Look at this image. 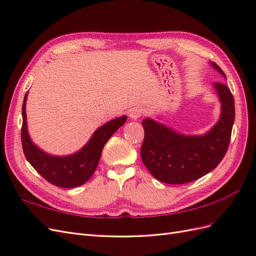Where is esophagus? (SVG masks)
<instances>
[{
	"instance_id": "1",
	"label": "esophagus",
	"mask_w": 256,
	"mask_h": 256,
	"mask_svg": "<svg viewBox=\"0 0 256 256\" xmlns=\"http://www.w3.org/2000/svg\"><path fill=\"white\" fill-rule=\"evenodd\" d=\"M128 114L130 116V118L138 120V118H140L141 116L144 114V109H143L142 106H136L131 108V109L129 110Z\"/></svg>"
}]
</instances>
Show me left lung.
Here are the masks:
<instances>
[{"instance_id": "left-lung-1", "label": "left lung", "mask_w": 256, "mask_h": 256, "mask_svg": "<svg viewBox=\"0 0 256 256\" xmlns=\"http://www.w3.org/2000/svg\"><path fill=\"white\" fill-rule=\"evenodd\" d=\"M210 66L226 76L214 62ZM220 116L203 134H184L154 118L142 120L145 131L141 158L152 175L170 184H187L212 172L226 154L235 120L234 98L224 83H214Z\"/></svg>"}]
</instances>
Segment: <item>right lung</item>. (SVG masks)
<instances>
[{"instance_id":"add662e5","label":"right lung","mask_w":256,"mask_h":256,"mask_svg":"<svg viewBox=\"0 0 256 256\" xmlns=\"http://www.w3.org/2000/svg\"><path fill=\"white\" fill-rule=\"evenodd\" d=\"M22 106L21 140L26 160L46 180L60 188H74L86 182L94 174L108 140L127 120V116L111 120L98 127L82 148L66 156H56L40 148L30 136L26 122V99Z\"/></svg>"}]
</instances>
